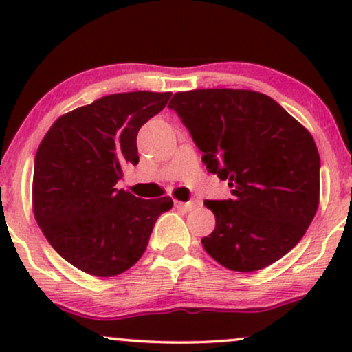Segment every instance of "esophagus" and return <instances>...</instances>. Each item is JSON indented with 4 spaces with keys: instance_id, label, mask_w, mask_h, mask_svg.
I'll use <instances>...</instances> for the list:
<instances>
[{
    "instance_id": "1",
    "label": "esophagus",
    "mask_w": 352,
    "mask_h": 352,
    "mask_svg": "<svg viewBox=\"0 0 352 352\" xmlns=\"http://www.w3.org/2000/svg\"><path fill=\"white\" fill-rule=\"evenodd\" d=\"M175 204L177 208H184L185 212H190V210H193L195 207H199V201H180V200H175L173 201Z\"/></svg>"
}]
</instances>
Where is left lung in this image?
Returning a JSON list of instances; mask_svg holds the SVG:
<instances>
[{"label": "left lung", "instance_id": "left-lung-1", "mask_svg": "<svg viewBox=\"0 0 352 352\" xmlns=\"http://www.w3.org/2000/svg\"><path fill=\"white\" fill-rule=\"evenodd\" d=\"M179 114L208 172L228 180L230 200H205L215 230L201 240L233 272L263 270L296 246L319 205L313 135L276 100L248 89L177 92Z\"/></svg>", "mask_w": 352, "mask_h": 352}]
</instances>
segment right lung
<instances>
[{
  "label": "right lung",
  "instance_id": "obj_1",
  "mask_svg": "<svg viewBox=\"0 0 352 352\" xmlns=\"http://www.w3.org/2000/svg\"><path fill=\"white\" fill-rule=\"evenodd\" d=\"M170 92H122L60 116L34 159L33 212L52 248L92 276L127 272L140 260L170 197L142 200L117 188L139 164L137 132Z\"/></svg>",
  "mask_w": 352,
  "mask_h": 352
}]
</instances>
